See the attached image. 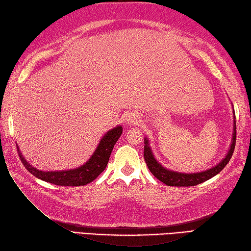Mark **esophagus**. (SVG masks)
<instances>
[{"mask_svg": "<svg viewBox=\"0 0 251 251\" xmlns=\"http://www.w3.org/2000/svg\"><path fill=\"white\" fill-rule=\"evenodd\" d=\"M127 121H128V123H130V124H138V123L141 122V117L139 115L131 114L127 117Z\"/></svg>", "mask_w": 251, "mask_h": 251, "instance_id": "1", "label": "esophagus"}]
</instances>
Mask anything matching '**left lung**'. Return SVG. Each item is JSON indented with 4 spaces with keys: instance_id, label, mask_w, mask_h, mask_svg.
<instances>
[{
    "instance_id": "1",
    "label": "left lung",
    "mask_w": 251,
    "mask_h": 251,
    "mask_svg": "<svg viewBox=\"0 0 251 251\" xmlns=\"http://www.w3.org/2000/svg\"><path fill=\"white\" fill-rule=\"evenodd\" d=\"M234 132H233V141L230 150H228L227 155L221 163H219L217 166L212 167L211 169H208L206 172L196 173V174H181L176 173L173 170H168L164 168L162 165H159L156 159L154 158L150 147H149V141L145 139V151H143V155H145L146 163L148 165L150 172L155 176L156 179L162 181L163 183L167 184L169 186H193L197 185L204 181L215 177L216 175L219 174L221 170L226 166V164L230 162V159L233 155L234 149H235V142H236V123H234Z\"/></svg>"
}]
</instances>
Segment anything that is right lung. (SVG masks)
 Listing matches in <instances>:
<instances>
[{
    "label": "right lung",
    "mask_w": 251,
    "mask_h": 251,
    "mask_svg": "<svg viewBox=\"0 0 251 251\" xmlns=\"http://www.w3.org/2000/svg\"><path fill=\"white\" fill-rule=\"evenodd\" d=\"M122 131V127L117 126L115 128L106 132L102 139H101L97 150L95 151L93 156L89 158V161L83 165L82 167L73 170H68V172H41V170H37L36 168L32 167L29 163L25 162V159L21 155L18 147L17 151L21 159V163L24 164L26 170L35 176L36 178L46 181V182L61 186L86 185L87 183L92 182L93 180L97 178L105 169L106 164L109 162L111 152L113 150L116 141L121 137Z\"/></svg>",
    "instance_id": "right-lung-1"
}]
</instances>
